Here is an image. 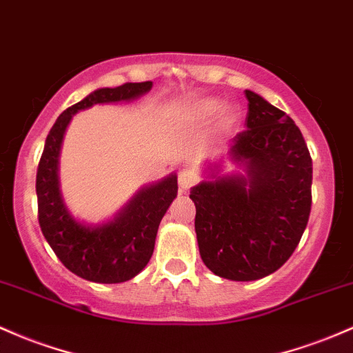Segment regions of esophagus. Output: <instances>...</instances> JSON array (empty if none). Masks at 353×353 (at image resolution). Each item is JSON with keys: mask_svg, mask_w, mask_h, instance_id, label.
<instances>
[{"mask_svg": "<svg viewBox=\"0 0 353 353\" xmlns=\"http://www.w3.org/2000/svg\"><path fill=\"white\" fill-rule=\"evenodd\" d=\"M177 181H179L181 192H185L189 188H191V185H194L197 183V177H196V174L192 172V170H181L179 179H177Z\"/></svg>", "mask_w": 353, "mask_h": 353, "instance_id": "obj_1", "label": "esophagus"}]
</instances>
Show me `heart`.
<instances>
[{
	"label": "heart",
	"mask_w": 353,
	"mask_h": 353,
	"mask_svg": "<svg viewBox=\"0 0 353 353\" xmlns=\"http://www.w3.org/2000/svg\"><path fill=\"white\" fill-rule=\"evenodd\" d=\"M221 107L219 99L216 97H208V99L197 100L194 105L189 110V117L192 120H206L211 117L214 112H218ZM239 120V108L234 105V103H224L221 107L218 119H216L214 127H212V135H224L230 132L231 129L238 123Z\"/></svg>",
	"instance_id": "obj_1"
}]
</instances>
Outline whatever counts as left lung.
Here are the masks:
<instances>
[{
    "mask_svg": "<svg viewBox=\"0 0 353 353\" xmlns=\"http://www.w3.org/2000/svg\"><path fill=\"white\" fill-rule=\"evenodd\" d=\"M246 130L228 157L243 172L208 162L191 189L204 265L233 281H253L285 265L300 243L312 209V157L300 129L283 110L245 90Z\"/></svg>",
    "mask_w": 353,
    "mask_h": 353,
    "instance_id": "1",
    "label": "left lung"
}]
</instances>
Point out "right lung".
<instances>
[{
  "mask_svg": "<svg viewBox=\"0 0 353 353\" xmlns=\"http://www.w3.org/2000/svg\"><path fill=\"white\" fill-rule=\"evenodd\" d=\"M152 88V82L99 88L68 107L45 141L37 172L38 221L41 233L67 268L94 283H122L137 276L154 253L161 219L177 196V176L169 174L144 185L112 219L82 223L70 212L60 191V150L65 130L77 112L97 103L132 102Z\"/></svg>",
  "mask_w": 353,
  "mask_h": 353,
  "instance_id": "add662e5",
  "label": "right lung"
}]
</instances>
